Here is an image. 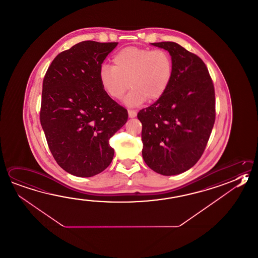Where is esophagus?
<instances>
[{"label":"esophagus","instance_id":"1","mask_svg":"<svg viewBox=\"0 0 258 258\" xmlns=\"http://www.w3.org/2000/svg\"><path fill=\"white\" fill-rule=\"evenodd\" d=\"M128 112V117H135L137 116V111L134 109H127Z\"/></svg>","mask_w":258,"mask_h":258}]
</instances>
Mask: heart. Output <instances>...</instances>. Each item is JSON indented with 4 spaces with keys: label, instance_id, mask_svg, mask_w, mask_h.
<instances>
[{
    "label": "heart",
    "instance_id": "b5f03b06",
    "mask_svg": "<svg viewBox=\"0 0 258 258\" xmlns=\"http://www.w3.org/2000/svg\"><path fill=\"white\" fill-rule=\"evenodd\" d=\"M112 63V67L104 64L99 69L100 85L113 99H120L132 88L125 98L130 106L140 105L147 99L157 101L170 86L172 60L164 50L128 46L118 51Z\"/></svg>",
    "mask_w": 258,
    "mask_h": 258
}]
</instances>
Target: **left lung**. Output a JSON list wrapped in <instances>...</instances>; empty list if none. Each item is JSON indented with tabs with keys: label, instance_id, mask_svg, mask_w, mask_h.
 Returning <instances> with one entry per match:
<instances>
[{
	"label": "left lung",
	"instance_id": "left-lung-1",
	"mask_svg": "<svg viewBox=\"0 0 258 258\" xmlns=\"http://www.w3.org/2000/svg\"><path fill=\"white\" fill-rule=\"evenodd\" d=\"M167 50L172 78L165 94L138 113L142 157L161 175L180 174L203 155L215 120L214 83L205 63L174 42L152 43Z\"/></svg>",
	"mask_w": 258,
	"mask_h": 258
}]
</instances>
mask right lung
Returning <instances> with one entry per match:
<instances>
[{
    "label": "right lung",
    "mask_w": 258,
    "mask_h": 258,
    "mask_svg": "<svg viewBox=\"0 0 258 258\" xmlns=\"http://www.w3.org/2000/svg\"><path fill=\"white\" fill-rule=\"evenodd\" d=\"M117 43L83 41L57 54L43 81L40 122L55 161L68 173L92 177L111 163L109 140L127 120L108 97L99 69Z\"/></svg>",
    "instance_id": "1"
}]
</instances>
